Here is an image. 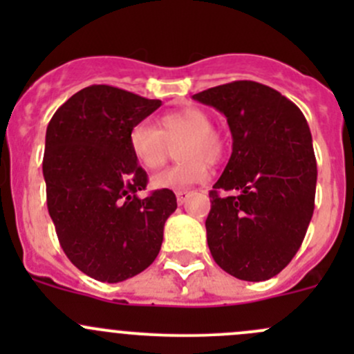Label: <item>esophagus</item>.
<instances>
[{"label": "esophagus", "instance_id": "obj_1", "mask_svg": "<svg viewBox=\"0 0 354 354\" xmlns=\"http://www.w3.org/2000/svg\"><path fill=\"white\" fill-rule=\"evenodd\" d=\"M190 192H187V190H183V192H176V200H178V203H180V205H183L185 202H187L188 200V197H190Z\"/></svg>", "mask_w": 354, "mask_h": 354}]
</instances>
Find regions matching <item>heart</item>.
I'll use <instances>...</instances> for the list:
<instances>
[{"label": "heart", "mask_w": 354, "mask_h": 354, "mask_svg": "<svg viewBox=\"0 0 354 354\" xmlns=\"http://www.w3.org/2000/svg\"><path fill=\"white\" fill-rule=\"evenodd\" d=\"M176 147L180 162L166 167L152 178V185L160 190L183 192L203 183L209 176L207 164L214 166L226 152V138L212 127V118L205 109L183 108L160 116L159 128L140 121L130 131V149L135 159L147 169H156L166 162L171 147Z\"/></svg>", "instance_id": "heart-1"}]
</instances>
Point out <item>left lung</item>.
I'll return each instance as SVG.
<instances>
[{"mask_svg":"<svg viewBox=\"0 0 354 354\" xmlns=\"http://www.w3.org/2000/svg\"><path fill=\"white\" fill-rule=\"evenodd\" d=\"M194 99L221 111L233 135L230 160L209 192L210 253L238 279H270L296 255L315 209L308 123L295 102L259 82L217 85Z\"/></svg>","mask_w":354,"mask_h":354,"instance_id":"obj_1","label":"left lung"}]
</instances>
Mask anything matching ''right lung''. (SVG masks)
<instances>
[{"label": "right lung", "mask_w": 354, "mask_h": 354, "mask_svg": "<svg viewBox=\"0 0 354 354\" xmlns=\"http://www.w3.org/2000/svg\"><path fill=\"white\" fill-rule=\"evenodd\" d=\"M160 106L111 85H91L53 114L42 174L48 210L63 252L77 269L120 283L147 269L162 245L176 195L147 188L130 149L131 128Z\"/></svg>", "instance_id": "right-lung-1"}]
</instances>
